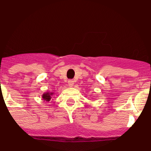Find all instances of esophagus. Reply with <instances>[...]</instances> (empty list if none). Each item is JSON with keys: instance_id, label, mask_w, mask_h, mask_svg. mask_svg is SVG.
<instances>
[{"instance_id": "1", "label": "esophagus", "mask_w": 151, "mask_h": 151, "mask_svg": "<svg viewBox=\"0 0 151 151\" xmlns=\"http://www.w3.org/2000/svg\"><path fill=\"white\" fill-rule=\"evenodd\" d=\"M74 84V81L73 80H69L68 81V85L69 86H73Z\"/></svg>"}]
</instances>
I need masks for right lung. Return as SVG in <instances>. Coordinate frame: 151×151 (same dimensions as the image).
Instances as JSON below:
<instances>
[{"mask_svg":"<svg viewBox=\"0 0 151 151\" xmlns=\"http://www.w3.org/2000/svg\"><path fill=\"white\" fill-rule=\"evenodd\" d=\"M52 95H53V93H46L43 94L42 99L45 101H50V100H51Z\"/></svg>","mask_w":151,"mask_h":151,"instance_id":"right-lung-1","label":"right lung"}]
</instances>
